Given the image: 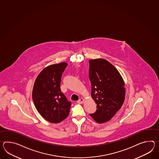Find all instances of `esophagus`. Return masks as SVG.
I'll return each instance as SVG.
<instances>
[{
	"mask_svg": "<svg viewBox=\"0 0 159 159\" xmlns=\"http://www.w3.org/2000/svg\"><path fill=\"white\" fill-rule=\"evenodd\" d=\"M84 101V99H83V98H80V99H79V100H78V102L82 104V103H83Z\"/></svg>",
	"mask_w": 159,
	"mask_h": 159,
	"instance_id": "34e87169",
	"label": "esophagus"
}]
</instances>
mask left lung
Here are the masks:
<instances>
[{"label":"left lung","mask_w":159,"mask_h":159,"mask_svg":"<svg viewBox=\"0 0 159 159\" xmlns=\"http://www.w3.org/2000/svg\"><path fill=\"white\" fill-rule=\"evenodd\" d=\"M91 96L97 110L90 116L98 123L111 120L120 110L125 95L123 79L112 64L105 59L89 60Z\"/></svg>","instance_id":"1"}]
</instances>
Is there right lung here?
Returning a JSON list of instances; mask_svg holds the SVG:
<instances>
[{
	"mask_svg": "<svg viewBox=\"0 0 159 159\" xmlns=\"http://www.w3.org/2000/svg\"><path fill=\"white\" fill-rule=\"evenodd\" d=\"M68 64L63 62L45 68L36 79L32 99L36 110L50 123H57L70 113L71 102L61 92V78Z\"/></svg>",
	"mask_w": 159,
	"mask_h": 159,
	"instance_id": "right-lung-1",
	"label": "right lung"
}]
</instances>
